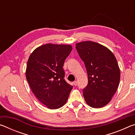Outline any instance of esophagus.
I'll use <instances>...</instances> for the list:
<instances>
[{"mask_svg":"<svg viewBox=\"0 0 135 135\" xmlns=\"http://www.w3.org/2000/svg\"><path fill=\"white\" fill-rule=\"evenodd\" d=\"M73 84H74V86H77V81H74V83H73Z\"/></svg>","mask_w":135,"mask_h":135,"instance_id":"obj_1","label":"esophagus"}]
</instances>
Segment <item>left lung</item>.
I'll list each match as a JSON object with an SVG mask.
<instances>
[{
	"label": "left lung",
	"mask_w": 135,
	"mask_h": 135,
	"mask_svg": "<svg viewBox=\"0 0 135 135\" xmlns=\"http://www.w3.org/2000/svg\"><path fill=\"white\" fill-rule=\"evenodd\" d=\"M76 48L88 76V84L83 90L85 101L92 108H102L110 102L119 85L117 59L110 50L94 42L78 43Z\"/></svg>",
	"instance_id": "1"
}]
</instances>
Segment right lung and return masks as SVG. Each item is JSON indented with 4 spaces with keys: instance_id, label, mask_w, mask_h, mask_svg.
Listing matches in <instances>:
<instances>
[{
    "instance_id": "obj_1",
    "label": "right lung",
    "mask_w": 135,
    "mask_h": 135,
    "mask_svg": "<svg viewBox=\"0 0 135 135\" xmlns=\"http://www.w3.org/2000/svg\"><path fill=\"white\" fill-rule=\"evenodd\" d=\"M71 51V45L48 43L36 48L27 61L26 76L30 87L38 100L49 109L64 105L73 89L64 79L63 69Z\"/></svg>"
}]
</instances>
